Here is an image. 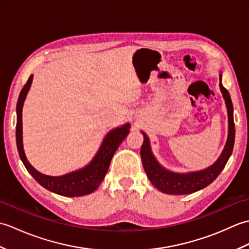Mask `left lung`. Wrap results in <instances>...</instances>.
I'll use <instances>...</instances> for the list:
<instances>
[{"label":"left lung","instance_id":"left-lung-1","mask_svg":"<svg viewBox=\"0 0 249 249\" xmlns=\"http://www.w3.org/2000/svg\"><path fill=\"white\" fill-rule=\"evenodd\" d=\"M219 88L223 93L226 103L227 110H228V138L225 145V149L221 153L218 160L212 166L200 171H194L188 173H177L169 171L163 168L160 162L156 160L151 150L150 140L143 131V144L141 146L140 155L142 163L147 178L154 186L160 189L161 193L169 195H186L192 194L202 189L212 183L223 171L227 161L232 154L234 145L235 128L233 122V106H232L231 97L229 92L224 88L221 83V73H219Z\"/></svg>","mask_w":249,"mask_h":249}]
</instances>
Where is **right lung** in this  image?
Listing matches in <instances>:
<instances>
[{"instance_id":"obj_1","label":"right lung","mask_w":249,"mask_h":249,"mask_svg":"<svg viewBox=\"0 0 249 249\" xmlns=\"http://www.w3.org/2000/svg\"><path fill=\"white\" fill-rule=\"evenodd\" d=\"M33 75H31L28 81L24 84L23 89H21L18 103H17V126H16V141L19 156L22 160L26 170L33 177L41 186L50 192L65 196V197H80V196L89 195L99 186L100 183L105 178L107 173L111 160L119 145L122 143L126 136L129 133L130 124L126 123L121 127H116L106 135L105 139L97 151L96 155L94 156L91 162L82 169L70 172L61 177H50L40 173L32 167L29 160H26L23 150L22 141V108L23 103L31 88Z\"/></svg>"}]
</instances>
